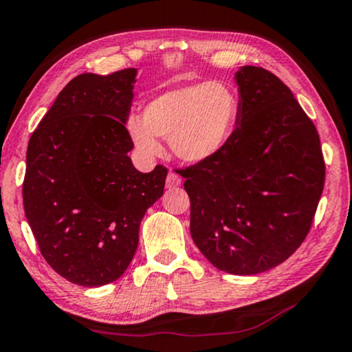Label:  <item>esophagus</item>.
Wrapping results in <instances>:
<instances>
[{"instance_id": "34e87169", "label": "esophagus", "mask_w": 352, "mask_h": 352, "mask_svg": "<svg viewBox=\"0 0 352 352\" xmlns=\"http://www.w3.org/2000/svg\"><path fill=\"white\" fill-rule=\"evenodd\" d=\"M180 183H182V178H180V175H177L175 172H169V174H167V178H166V186L169 188H177V186H180Z\"/></svg>"}]
</instances>
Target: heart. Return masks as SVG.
<instances>
[{
    "label": "heart",
    "instance_id": "heart-1",
    "mask_svg": "<svg viewBox=\"0 0 352 352\" xmlns=\"http://www.w3.org/2000/svg\"><path fill=\"white\" fill-rule=\"evenodd\" d=\"M239 98L225 82L202 81L170 89L151 98L142 120L131 116L127 132L145 156H156V137L169 138L170 151L188 164L204 162L219 155L234 132Z\"/></svg>",
    "mask_w": 352,
    "mask_h": 352
}]
</instances>
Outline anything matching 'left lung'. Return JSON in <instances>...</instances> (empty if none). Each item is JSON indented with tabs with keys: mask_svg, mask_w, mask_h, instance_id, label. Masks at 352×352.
Masks as SVG:
<instances>
[{
	"mask_svg": "<svg viewBox=\"0 0 352 352\" xmlns=\"http://www.w3.org/2000/svg\"><path fill=\"white\" fill-rule=\"evenodd\" d=\"M239 118L219 155L180 172L191 237L215 268L254 276L301 245L324 190L319 133L294 94L260 67H242Z\"/></svg>",
	"mask_w": 352,
	"mask_h": 352,
	"instance_id": "obj_1",
	"label": "left lung"
}]
</instances>
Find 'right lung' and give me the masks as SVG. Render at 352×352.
Instances as JSON below:
<instances>
[{
	"instance_id": "obj_1",
	"label": "right lung",
	"mask_w": 352,
	"mask_h": 352,
	"mask_svg": "<svg viewBox=\"0 0 352 352\" xmlns=\"http://www.w3.org/2000/svg\"><path fill=\"white\" fill-rule=\"evenodd\" d=\"M135 78V68L73 78L28 142V225L51 268L82 287L124 274L143 215L164 192L166 167L142 174L127 155Z\"/></svg>"
}]
</instances>
